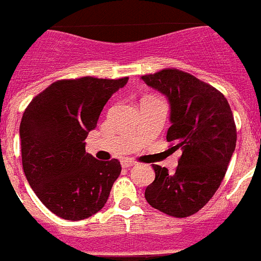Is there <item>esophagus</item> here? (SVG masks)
I'll return each mask as SVG.
<instances>
[{
	"mask_svg": "<svg viewBox=\"0 0 261 261\" xmlns=\"http://www.w3.org/2000/svg\"><path fill=\"white\" fill-rule=\"evenodd\" d=\"M120 164H122V166H123V167H131V166H134L137 162H134L133 160H127V158H126V160L120 161Z\"/></svg>",
	"mask_w": 261,
	"mask_h": 261,
	"instance_id": "esophagus-1",
	"label": "esophagus"
}]
</instances>
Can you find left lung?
Returning a JSON list of instances; mask_svg holds the SVG:
<instances>
[{
    "label": "left lung",
    "instance_id": "left-lung-1",
    "mask_svg": "<svg viewBox=\"0 0 261 261\" xmlns=\"http://www.w3.org/2000/svg\"><path fill=\"white\" fill-rule=\"evenodd\" d=\"M169 100L166 139L182 155L174 173L152 165L155 179L145 190L152 207L188 217L207 204L221 185L236 147V124L229 103L215 87L179 69L141 77Z\"/></svg>",
    "mask_w": 261,
    "mask_h": 261
}]
</instances>
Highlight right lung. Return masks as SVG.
I'll use <instances>...</instances> for the list:
<instances>
[{"label":"right lung","mask_w":261,"mask_h":261,"mask_svg":"<svg viewBox=\"0 0 261 261\" xmlns=\"http://www.w3.org/2000/svg\"><path fill=\"white\" fill-rule=\"evenodd\" d=\"M128 77L57 80L29 103L20 124L21 156L29 185L52 213L79 221L109 200L122 166L86 152V138L101 110Z\"/></svg>","instance_id":"obj_1"}]
</instances>
